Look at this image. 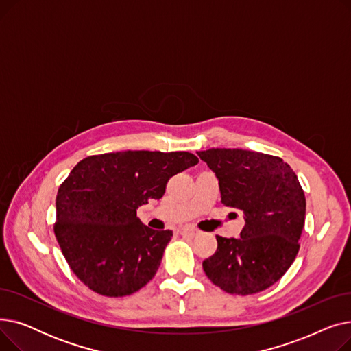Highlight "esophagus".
Wrapping results in <instances>:
<instances>
[{
	"label": "esophagus",
	"instance_id": "1",
	"mask_svg": "<svg viewBox=\"0 0 351 351\" xmlns=\"http://www.w3.org/2000/svg\"><path fill=\"white\" fill-rule=\"evenodd\" d=\"M180 233L185 234V236H189V237H195V236L199 234V230H196V229L192 228V226H185V228H182Z\"/></svg>",
	"mask_w": 351,
	"mask_h": 351
}]
</instances>
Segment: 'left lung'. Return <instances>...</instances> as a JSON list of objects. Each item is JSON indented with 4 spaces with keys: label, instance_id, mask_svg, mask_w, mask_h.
I'll list each match as a JSON object with an SVG mask.
<instances>
[{
    "label": "left lung",
    "instance_id": "8db88e82",
    "mask_svg": "<svg viewBox=\"0 0 351 351\" xmlns=\"http://www.w3.org/2000/svg\"><path fill=\"white\" fill-rule=\"evenodd\" d=\"M219 180L222 204L243 212L241 237L216 236L204 261L208 278L230 294L259 293L278 282L299 252L306 197L283 159L254 151L212 147L197 152Z\"/></svg>",
    "mask_w": 351,
    "mask_h": 351
}]
</instances>
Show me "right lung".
Here are the masks:
<instances>
[{
  "label": "right lung",
  "instance_id": "add662e5",
  "mask_svg": "<svg viewBox=\"0 0 351 351\" xmlns=\"http://www.w3.org/2000/svg\"><path fill=\"white\" fill-rule=\"evenodd\" d=\"M197 162L189 152L123 151L88 156L71 171L58 189L53 232L84 285L123 298L152 280L173 234L145 226L136 209Z\"/></svg>",
  "mask_w": 351,
  "mask_h": 351
}]
</instances>
